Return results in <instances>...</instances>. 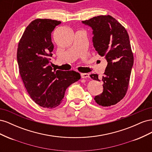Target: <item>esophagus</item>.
Returning a JSON list of instances; mask_svg holds the SVG:
<instances>
[{
  "label": "esophagus",
  "mask_w": 152,
  "mask_h": 152,
  "mask_svg": "<svg viewBox=\"0 0 152 152\" xmlns=\"http://www.w3.org/2000/svg\"><path fill=\"white\" fill-rule=\"evenodd\" d=\"M80 76H81V78H82V79H86V78L89 77V73H81Z\"/></svg>",
  "instance_id": "esophagus-1"
}]
</instances>
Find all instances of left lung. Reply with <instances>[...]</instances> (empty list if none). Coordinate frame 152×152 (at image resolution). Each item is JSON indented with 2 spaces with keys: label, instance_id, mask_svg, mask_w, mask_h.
Here are the masks:
<instances>
[{
  "label": "left lung",
  "instance_id": "8db88e82",
  "mask_svg": "<svg viewBox=\"0 0 152 152\" xmlns=\"http://www.w3.org/2000/svg\"><path fill=\"white\" fill-rule=\"evenodd\" d=\"M82 23L93 29V46L108 63L102 79L103 91L95 96V102L103 107L115 104L126 95L134 63L129 37L125 28L110 15L96 16ZM90 77L101 81L97 74Z\"/></svg>",
  "mask_w": 152,
  "mask_h": 152
}]
</instances>
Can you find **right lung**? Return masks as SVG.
<instances>
[{
	"mask_svg": "<svg viewBox=\"0 0 152 152\" xmlns=\"http://www.w3.org/2000/svg\"><path fill=\"white\" fill-rule=\"evenodd\" d=\"M61 21L37 19L26 27L18 44L17 61L21 77L31 98L44 108L60 104L67 87L80 79L73 70H53L51 34Z\"/></svg>",
	"mask_w": 152,
	"mask_h": 152,
	"instance_id": "add662e5",
	"label": "right lung"
}]
</instances>
